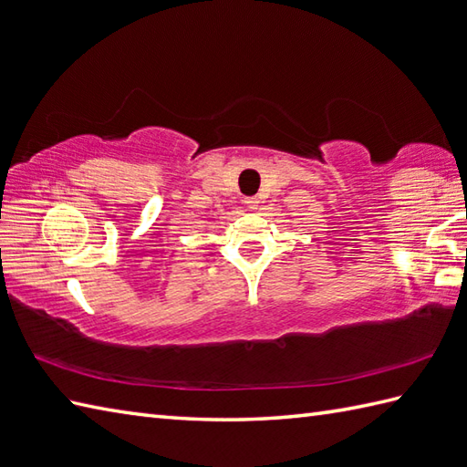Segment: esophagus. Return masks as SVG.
<instances>
[{"instance_id":"34e87169","label":"esophagus","mask_w":467,"mask_h":467,"mask_svg":"<svg viewBox=\"0 0 467 467\" xmlns=\"http://www.w3.org/2000/svg\"><path fill=\"white\" fill-rule=\"evenodd\" d=\"M244 204H246V207L251 209V211H256L258 204H260V199H258V197H248V199L244 201Z\"/></svg>"}]
</instances>
